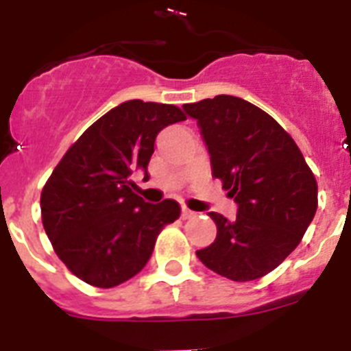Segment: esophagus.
I'll return each instance as SVG.
<instances>
[{"label":"esophagus","mask_w":351,"mask_h":351,"mask_svg":"<svg viewBox=\"0 0 351 351\" xmlns=\"http://www.w3.org/2000/svg\"><path fill=\"white\" fill-rule=\"evenodd\" d=\"M182 219H191V218H195V216H197V213H193V210H190L188 209V207H182Z\"/></svg>","instance_id":"1"}]
</instances>
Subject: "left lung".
Masks as SVG:
<instances>
[{
    "instance_id": "obj_1",
    "label": "left lung",
    "mask_w": 351,
    "mask_h": 351,
    "mask_svg": "<svg viewBox=\"0 0 351 351\" xmlns=\"http://www.w3.org/2000/svg\"><path fill=\"white\" fill-rule=\"evenodd\" d=\"M198 121L213 176L237 202L210 246L197 251L207 269L232 281H253L274 271L299 246L318 207V184L300 149L262 108L218 95L182 107Z\"/></svg>"
}]
</instances>
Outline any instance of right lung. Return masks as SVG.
<instances>
[{"mask_svg": "<svg viewBox=\"0 0 351 351\" xmlns=\"http://www.w3.org/2000/svg\"><path fill=\"white\" fill-rule=\"evenodd\" d=\"M184 119L176 105L125 101L95 121L52 170L40 197L43 228L84 283L112 288L138 274L163 226L181 216L170 198L144 202L132 172L147 169L158 133Z\"/></svg>", "mask_w": 351, "mask_h": 351, "instance_id": "add662e5", "label": "right lung"}]
</instances>
